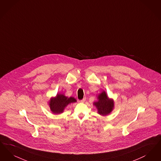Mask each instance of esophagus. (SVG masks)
I'll return each instance as SVG.
<instances>
[{
  "mask_svg": "<svg viewBox=\"0 0 161 161\" xmlns=\"http://www.w3.org/2000/svg\"><path fill=\"white\" fill-rule=\"evenodd\" d=\"M85 100H86V97H84L83 99H82L81 100H80V102H82V103H84L85 102Z\"/></svg>",
  "mask_w": 161,
  "mask_h": 161,
  "instance_id": "34e87169",
  "label": "esophagus"
}]
</instances>
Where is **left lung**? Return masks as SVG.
I'll use <instances>...</instances> for the list:
<instances>
[{"instance_id": "1", "label": "left lung", "mask_w": 161, "mask_h": 161, "mask_svg": "<svg viewBox=\"0 0 161 161\" xmlns=\"http://www.w3.org/2000/svg\"><path fill=\"white\" fill-rule=\"evenodd\" d=\"M98 98V102H94V105L97 108L98 114L102 115L109 114L114 108L113 100L108 98L105 91H103L99 94Z\"/></svg>"}]
</instances>
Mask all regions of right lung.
I'll return each mask as SVG.
<instances>
[{
	"label": "right lung",
	"instance_id": "add662e5",
	"mask_svg": "<svg viewBox=\"0 0 161 161\" xmlns=\"http://www.w3.org/2000/svg\"><path fill=\"white\" fill-rule=\"evenodd\" d=\"M76 102V100L74 97L69 98L63 94H57L56 97L51 98L49 105L51 111L54 114H60L69 103Z\"/></svg>",
	"mask_w": 161,
	"mask_h": 161
}]
</instances>
